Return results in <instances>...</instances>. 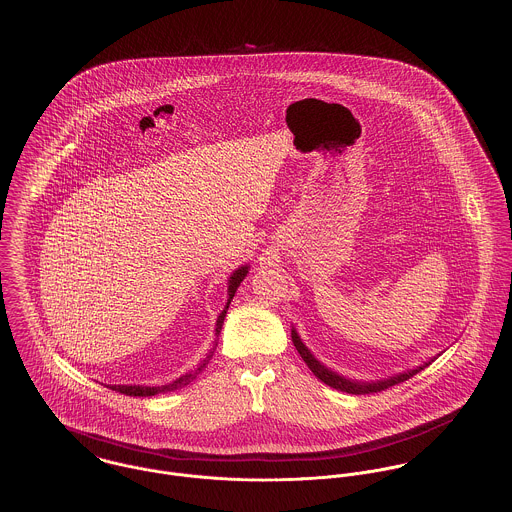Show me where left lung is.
Listing matches in <instances>:
<instances>
[{"mask_svg": "<svg viewBox=\"0 0 512 512\" xmlns=\"http://www.w3.org/2000/svg\"><path fill=\"white\" fill-rule=\"evenodd\" d=\"M292 343H294L296 351H298L300 356L304 358V362L308 364V368L314 372L317 380H321L323 384H327V386H331V388H335V390H341V392H347V394L354 395L382 392V390H386V388H390V386L401 384V382H405V380L413 378L417 372L425 370L429 364H433L434 360L440 356V353H438L436 356H433V358H429V360L421 362L419 366H413V368L401 370V372H397V374L386 376V378H380V380H354V378H347V376H343V374H339V372L331 370V368H329V366H325L321 360H317L314 353H312V351L306 347V343L302 341V337L298 335V331H296V327H294V325H292Z\"/></svg>", "mask_w": 512, "mask_h": 512, "instance_id": "obj_1", "label": "left lung"}]
</instances>
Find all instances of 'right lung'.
I'll return each mask as SVG.
<instances>
[{"mask_svg":"<svg viewBox=\"0 0 512 512\" xmlns=\"http://www.w3.org/2000/svg\"><path fill=\"white\" fill-rule=\"evenodd\" d=\"M247 273H249V265H241V267H237L236 271H234L232 275L228 276V300H226V306H224L222 314L218 315V319H216V329H214V331H216V341H214V347H212V351H210L208 356L202 360V364L198 366L197 370H193V372H189V374H185V376H181V378H177V380H173V382H169V384H165V386L115 384V386H107V388L115 390V392H118V394L134 395V397H150V395L173 392V390H177V388H183V386L191 384V382L197 378L198 374H200V372L206 368L208 360L212 358V354H214V351H216V345H218V335H220V331H222V325H224V319H226V314H228V308H230V304H232V300H234V296H236L239 284L243 282V278L247 276Z\"/></svg>","mask_w":512,"mask_h":512,"instance_id":"1","label":"right lung"}]
</instances>
